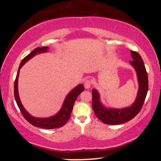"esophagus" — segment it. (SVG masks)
I'll list each match as a JSON object with an SVG mask.
<instances>
[{"label":"esophagus","instance_id":"1","mask_svg":"<svg viewBox=\"0 0 161 161\" xmlns=\"http://www.w3.org/2000/svg\"><path fill=\"white\" fill-rule=\"evenodd\" d=\"M84 87H85L86 89H89L91 87L92 85V81L89 80H86L84 81Z\"/></svg>","mask_w":161,"mask_h":161}]
</instances>
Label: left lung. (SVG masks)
Here are the masks:
<instances>
[{"label": "left lung", "mask_w": 161, "mask_h": 161, "mask_svg": "<svg viewBox=\"0 0 161 161\" xmlns=\"http://www.w3.org/2000/svg\"><path fill=\"white\" fill-rule=\"evenodd\" d=\"M133 60L130 64L134 68L137 75L138 90L136 99L130 107L122 108H108L100 100V95L96 89H92V108L96 116L103 124L116 125L124 124L137 115L143 107L148 89V75L145 65L139 54L130 50Z\"/></svg>", "instance_id": "8db88e82"}]
</instances>
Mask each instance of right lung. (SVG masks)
Returning a JSON list of instances; mask_svg holds the SVG:
<instances>
[{
	"label": "right lung",
	"mask_w": 161,
	"mask_h": 161,
	"mask_svg": "<svg viewBox=\"0 0 161 161\" xmlns=\"http://www.w3.org/2000/svg\"><path fill=\"white\" fill-rule=\"evenodd\" d=\"M48 47H37L35 50H32L28 55H27L23 60L21 61L20 66L18 68V71L16 76L15 84H14V96L15 99L17 103L18 107L20 108L22 114L24 116L27 121L29 123H31L34 126L42 128V129H58L63 126L64 125L67 123V121L69 120L71 113H72L73 107H74L75 102L77 99V97L80 95L81 92L84 90V87L83 84H78V85L75 87L72 91L68 94L64 100L63 104L58 113L55 115L50 117H47V118H37L32 116L30 114L28 111L25 110V108L22 104L20 102V97L18 94V77L19 73H20V69L21 67L25 64V62L30 60L31 58H33L34 56L38 54H41L44 53H47L48 51Z\"/></svg>",
	"instance_id": "1"
}]
</instances>
